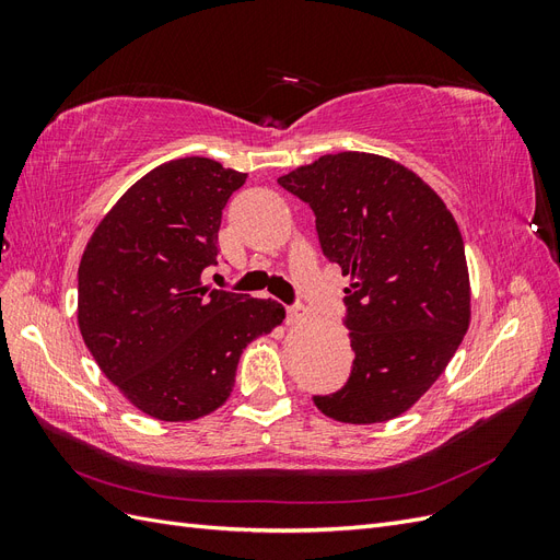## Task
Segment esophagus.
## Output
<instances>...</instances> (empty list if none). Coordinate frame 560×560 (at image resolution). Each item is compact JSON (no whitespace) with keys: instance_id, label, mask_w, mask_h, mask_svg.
Instances as JSON below:
<instances>
[{"instance_id":"esophagus-1","label":"esophagus","mask_w":560,"mask_h":560,"mask_svg":"<svg viewBox=\"0 0 560 560\" xmlns=\"http://www.w3.org/2000/svg\"><path fill=\"white\" fill-rule=\"evenodd\" d=\"M284 311H287V322H296V319L303 317V311H306V308H303L301 303H287Z\"/></svg>"}]
</instances>
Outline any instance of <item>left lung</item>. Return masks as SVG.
<instances>
[{
	"mask_svg": "<svg viewBox=\"0 0 560 560\" xmlns=\"http://www.w3.org/2000/svg\"><path fill=\"white\" fill-rule=\"evenodd\" d=\"M278 184L308 202L322 252L350 280V378L315 406L352 425L397 418L442 376L469 327L453 214L409 167L364 151L319 156Z\"/></svg>",
	"mask_w": 560,
	"mask_h": 560,
	"instance_id": "obj_1",
	"label": "left lung"
}]
</instances>
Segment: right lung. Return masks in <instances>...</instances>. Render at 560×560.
Listing matches in <instances>:
<instances>
[{"label": "right lung", "mask_w": 560, "mask_h": 560, "mask_svg": "<svg viewBox=\"0 0 560 560\" xmlns=\"http://www.w3.org/2000/svg\"><path fill=\"white\" fill-rule=\"evenodd\" d=\"M247 175L186 156L154 167L118 198L79 264V329L103 374L159 420L222 406L243 350L273 331V299L208 290L222 210Z\"/></svg>", "instance_id": "obj_1"}]
</instances>
